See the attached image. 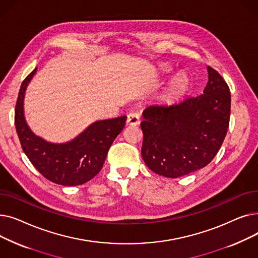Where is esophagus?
<instances>
[{"label": "esophagus", "mask_w": 258, "mask_h": 258, "mask_svg": "<svg viewBox=\"0 0 258 258\" xmlns=\"http://www.w3.org/2000/svg\"><path fill=\"white\" fill-rule=\"evenodd\" d=\"M126 123L128 125H138L140 123V115L138 111H133L127 115Z\"/></svg>", "instance_id": "esophagus-1"}]
</instances>
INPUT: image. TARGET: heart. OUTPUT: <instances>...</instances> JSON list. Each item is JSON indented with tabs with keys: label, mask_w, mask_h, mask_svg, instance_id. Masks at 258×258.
<instances>
[{
	"label": "heart",
	"mask_w": 258,
	"mask_h": 258,
	"mask_svg": "<svg viewBox=\"0 0 258 258\" xmlns=\"http://www.w3.org/2000/svg\"><path fill=\"white\" fill-rule=\"evenodd\" d=\"M186 87H187L186 78L179 75L177 77H174L169 83L166 90V95L169 98L178 97L185 91Z\"/></svg>",
	"instance_id": "1"
}]
</instances>
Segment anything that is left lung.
Returning <instances> with one entry per match:
<instances>
[{"label": "left lung", "instance_id": "8db88e82", "mask_svg": "<svg viewBox=\"0 0 258 258\" xmlns=\"http://www.w3.org/2000/svg\"><path fill=\"white\" fill-rule=\"evenodd\" d=\"M230 106L229 87L210 66L202 95L147 106L141 122V155L147 167L163 177L179 178L208 165L226 137Z\"/></svg>", "mask_w": 258, "mask_h": 258}]
</instances>
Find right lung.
Instances as JSON below:
<instances>
[{"mask_svg": "<svg viewBox=\"0 0 258 258\" xmlns=\"http://www.w3.org/2000/svg\"><path fill=\"white\" fill-rule=\"evenodd\" d=\"M36 70L24 79L16 104L15 124L23 151L47 180L63 186L84 184L102 168L112 143L125 125L126 116L96 121L68 143L46 142L31 132L24 117L25 91Z\"/></svg>", "mask_w": 258, "mask_h": 258, "instance_id": "obj_1", "label": "right lung"}]
</instances>
